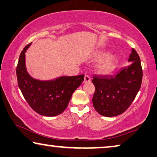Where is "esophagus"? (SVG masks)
I'll return each mask as SVG.
<instances>
[{"mask_svg":"<svg viewBox=\"0 0 157 157\" xmlns=\"http://www.w3.org/2000/svg\"><path fill=\"white\" fill-rule=\"evenodd\" d=\"M91 82V78L90 76L86 75H85V79H84V82L85 83H86V82Z\"/></svg>","mask_w":157,"mask_h":157,"instance_id":"34e87169","label":"esophagus"}]
</instances>
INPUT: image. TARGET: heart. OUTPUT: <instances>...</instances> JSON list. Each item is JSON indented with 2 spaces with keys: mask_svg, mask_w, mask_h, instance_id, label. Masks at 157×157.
<instances>
[{
  "mask_svg": "<svg viewBox=\"0 0 157 157\" xmlns=\"http://www.w3.org/2000/svg\"><path fill=\"white\" fill-rule=\"evenodd\" d=\"M97 60H101L96 67V71L99 74L109 75L115 71L118 60L114 56H110V53L106 51H100L94 55Z\"/></svg>",
  "mask_w": 157,
  "mask_h": 157,
  "instance_id": "1",
  "label": "heart"
}]
</instances>
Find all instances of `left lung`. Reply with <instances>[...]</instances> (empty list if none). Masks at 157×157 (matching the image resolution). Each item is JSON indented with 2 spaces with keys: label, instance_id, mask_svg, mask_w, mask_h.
<instances>
[{
  "label": "left lung",
  "instance_id": "left-lung-1",
  "mask_svg": "<svg viewBox=\"0 0 157 157\" xmlns=\"http://www.w3.org/2000/svg\"><path fill=\"white\" fill-rule=\"evenodd\" d=\"M128 62L115 76L93 77L95 92L93 106L100 115L113 117L125 111L138 93L142 84V70L139 55L132 48Z\"/></svg>",
  "mask_w": 157,
  "mask_h": 157
}]
</instances>
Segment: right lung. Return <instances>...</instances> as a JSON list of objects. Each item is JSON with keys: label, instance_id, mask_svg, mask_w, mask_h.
Here are the masks:
<instances>
[{"label": "right lung", "instance_id": "1", "mask_svg": "<svg viewBox=\"0 0 157 157\" xmlns=\"http://www.w3.org/2000/svg\"><path fill=\"white\" fill-rule=\"evenodd\" d=\"M31 44L20 53L16 70L18 86L31 108L41 116L52 117L67 108L72 94L84 80L85 75L61 76L51 80L35 79L28 73L25 53Z\"/></svg>", "mask_w": 157, "mask_h": 157}]
</instances>
